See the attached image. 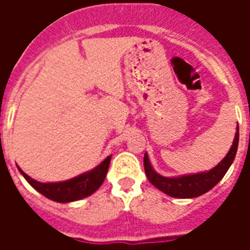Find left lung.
<instances>
[{"mask_svg":"<svg viewBox=\"0 0 250 250\" xmlns=\"http://www.w3.org/2000/svg\"><path fill=\"white\" fill-rule=\"evenodd\" d=\"M239 145V125L236 127L235 139L229 153L215 167L209 171H202L196 174H187L182 176H162L153 168L148 154H144V168L146 178L153 186L162 190L167 196L175 198H194L209 192L217 186L232 165Z\"/></svg>","mask_w":250,"mask_h":250,"instance_id":"1","label":"left lung"}]
</instances>
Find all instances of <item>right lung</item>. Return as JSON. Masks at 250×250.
Here are the masks:
<instances>
[{
  "instance_id": "add662e5",
  "label": "right lung",
  "mask_w": 250,
  "mask_h": 250,
  "mask_svg": "<svg viewBox=\"0 0 250 250\" xmlns=\"http://www.w3.org/2000/svg\"><path fill=\"white\" fill-rule=\"evenodd\" d=\"M110 161H111V156L106 157L101 164L92 168V170L78 175L75 178L64 180V182L56 183L37 182V180H35V179L25 174L24 171H21L19 166H18V170L21 171L23 178L37 192L44 194L45 197H48L52 201L66 204V202L78 201V200H82V198H85L90 194H93L105 180L107 170H109Z\"/></svg>"
}]
</instances>
